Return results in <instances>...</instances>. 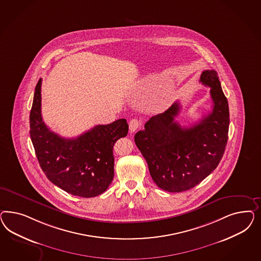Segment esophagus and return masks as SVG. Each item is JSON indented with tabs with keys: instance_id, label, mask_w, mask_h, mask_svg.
I'll return each instance as SVG.
<instances>
[{
	"instance_id": "34e87169",
	"label": "esophagus",
	"mask_w": 261,
	"mask_h": 261,
	"mask_svg": "<svg viewBox=\"0 0 261 261\" xmlns=\"http://www.w3.org/2000/svg\"><path fill=\"white\" fill-rule=\"evenodd\" d=\"M141 126V122L138 120V119H131L130 122H129V130L132 132L137 131L139 128Z\"/></svg>"
}]
</instances>
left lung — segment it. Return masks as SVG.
<instances>
[{
	"label": "left lung",
	"instance_id": "left-lung-1",
	"mask_svg": "<svg viewBox=\"0 0 261 261\" xmlns=\"http://www.w3.org/2000/svg\"><path fill=\"white\" fill-rule=\"evenodd\" d=\"M200 82L211 87L214 105L207 116L192 126L181 127L174 120L181 108L175 102L135 135L153 181L168 192L189 190L202 182L219 165L227 145L229 104L217 72L205 70Z\"/></svg>",
	"mask_w": 261,
	"mask_h": 261
}]
</instances>
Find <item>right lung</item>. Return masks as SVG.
Segmentation results:
<instances>
[{
    "mask_svg": "<svg viewBox=\"0 0 261 261\" xmlns=\"http://www.w3.org/2000/svg\"><path fill=\"white\" fill-rule=\"evenodd\" d=\"M41 85L42 79L33 96L30 134L42 170L50 182L70 194L84 198L101 194L113 181V147L127 136L126 119L96 125L75 139H65L43 121Z\"/></svg>",
    "mask_w": 261,
    "mask_h": 261,
    "instance_id": "add662e5",
    "label": "right lung"
}]
</instances>
